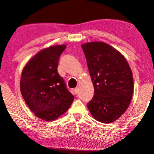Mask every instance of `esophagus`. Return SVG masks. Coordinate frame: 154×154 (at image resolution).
<instances>
[{"label": "esophagus", "instance_id": "esophagus-1", "mask_svg": "<svg viewBox=\"0 0 154 154\" xmlns=\"http://www.w3.org/2000/svg\"><path fill=\"white\" fill-rule=\"evenodd\" d=\"M73 91L75 92V94H77V93H78V91H79V89L77 87H76L75 89H73Z\"/></svg>", "mask_w": 154, "mask_h": 154}]
</instances>
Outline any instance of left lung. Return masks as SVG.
<instances>
[{"instance_id":"8db88e82","label":"left lung","mask_w":154,"mask_h":154,"mask_svg":"<svg viewBox=\"0 0 154 154\" xmlns=\"http://www.w3.org/2000/svg\"><path fill=\"white\" fill-rule=\"evenodd\" d=\"M94 88L87 108L94 119L110 123L125 113L134 91L132 72L121 53L104 42L82 45Z\"/></svg>"}]
</instances>
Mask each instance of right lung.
Here are the masks:
<instances>
[{
	"label": "right lung",
	"mask_w": 154,
	"mask_h": 154,
	"mask_svg": "<svg viewBox=\"0 0 154 154\" xmlns=\"http://www.w3.org/2000/svg\"><path fill=\"white\" fill-rule=\"evenodd\" d=\"M65 45L41 50L26 63L20 79V91L26 105L38 118L52 121L64 114L74 101L57 70Z\"/></svg>",
	"instance_id": "right-lung-1"
}]
</instances>
